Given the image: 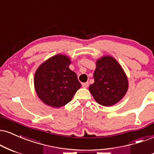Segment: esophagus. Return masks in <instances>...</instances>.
Segmentation results:
<instances>
[{"label": "esophagus", "mask_w": 154, "mask_h": 154, "mask_svg": "<svg viewBox=\"0 0 154 154\" xmlns=\"http://www.w3.org/2000/svg\"><path fill=\"white\" fill-rule=\"evenodd\" d=\"M88 85H89V83L88 82H84V83H82V88H87L88 87Z\"/></svg>", "instance_id": "1"}]
</instances>
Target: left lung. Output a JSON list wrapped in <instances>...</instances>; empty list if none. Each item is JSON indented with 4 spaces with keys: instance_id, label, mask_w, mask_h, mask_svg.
Here are the masks:
<instances>
[{
    "instance_id": "obj_1",
    "label": "left lung",
    "mask_w": 154,
    "mask_h": 154,
    "mask_svg": "<svg viewBox=\"0 0 154 154\" xmlns=\"http://www.w3.org/2000/svg\"><path fill=\"white\" fill-rule=\"evenodd\" d=\"M93 77L94 83L90 85L89 91L100 105H114L122 99L128 92L127 75L112 56H103L97 59Z\"/></svg>"
}]
</instances>
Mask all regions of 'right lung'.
I'll return each mask as SVG.
<instances>
[{
    "label": "right lung",
    "mask_w": 154,
    "mask_h": 154,
    "mask_svg": "<svg viewBox=\"0 0 154 154\" xmlns=\"http://www.w3.org/2000/svg\"><path fill=\"white\" fill-rule=\"evenodd\" d=\"M71 59L63 54L49 58L35 73V92L44 103L54 108L67 104L81 87L75 72L69 67Z\"/></svg>",
    "instance_id": "add662e5"
}]
</instances>
